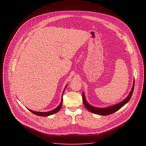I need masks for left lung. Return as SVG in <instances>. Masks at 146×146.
<instances>
[{
    "instance_id": "1",
    "label": "left lung",
    "mask_w": 146,
    "mask_h": 146,
    "mask_svg": "<svg viewBox=\"0 0 146 146\" xmlns=\"http://www.w3.org/2000/svg\"><path fill=\"white\" fill-rule=\"evenodd\" d=\"M134 86H135V80H133V86H132V88L131 89V92H129V95H128V96L123 99L122 101L119 102L118 103L115 104V105H113L112 106H110L109 107H106V108H97V107H95L93 106L87 102L84 93L82 92V101H83V103L85 106V107L86 108V109L90 111L91 113H93L94 114H96L98 115H108L111 114H113L114 113H115V111H118V110H119L122 107H123L125 104H127L129 100L131 99V98L132 97L133 92V90H134Z\"/></svg>"
}]
</instances>
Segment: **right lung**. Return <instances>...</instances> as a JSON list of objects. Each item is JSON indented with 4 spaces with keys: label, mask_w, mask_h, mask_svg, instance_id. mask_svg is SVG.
Returning <instances> with one entry per match:
<instances>
[{
    "label": "right lung",
    "mask_w": 146,
    "mask_h": 146,
    "mask_svg": "<svg viewBox=\"0 0 146 146\" xmlns=\"http://www.w3.org/2000/svg\"><path fill=\"white\" fill-rule=\"evenodd\" d=\"M68 85L66 86V87H65L64 88V90L63 91V93H62V95H63V94L65 91V88H66ZM62 99H61V102L60 103L59 105H58V107H56L55 109L51 110V111H47V112H38V111H33L32 110H30L29 109H28L31 112H32V113H33L34 114L36 115H38V116H42V117H46V116H48V115H52L56 113H57L61 108L62 107V102H63V98H62Z\"/></svg>",
    "instance_id": "right-lung-1"
}]
</instances>
